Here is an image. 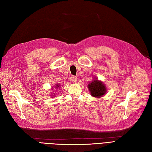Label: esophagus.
Instances as JSON below:
<instances>
[{
    "label": "esophagus",
    "mask_w": 152,
    "mask_h": 152,
    "mask_svg": "<svg viewBox=\"0 0 152 152\" xmlns=\"http://www.w3.org/2000/svg\"><path fill=\"white\" fill-rule=\"evenodd\" d=\"M71 80H72V81L73 83H77V78L76 77H75V76H72V77H71Z\"/></svg>",
    "instance_id": "obj_1"
}]
</instances>
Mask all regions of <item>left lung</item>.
Listing matches in <instances>:
<instances>
[{"label": "left lung", "mask_w": 152, "mask_h": 152, "mask_svg": "<svg viewBox=\"0 0 152 152\" xmlns=\"http://www.w3.org/2000/svg\"><path fill=\"white\" fill-rule=\"evenodd\" d=\"M91 95L95 97H101L106 94V88L105 84L101 81L95 79L88 85Z\"/></svg>", "instance_id": "obj_1"}]
</instances>
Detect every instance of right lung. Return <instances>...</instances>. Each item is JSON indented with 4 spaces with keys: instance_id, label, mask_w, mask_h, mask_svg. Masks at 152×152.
<instances>
[{
    "instance_id": "1",
    "label": "right lung",
    "mask_w": 152,
    "mask_h": 152,
    "mask_svg": "<svg viewBox=\"0 0 152 152\" xmlns=\"http://www.w3.org/2000/svg\"><path fill=\"white\" fill-rule=\"evenodd\" d=\"M58 87H60V85L59 84H56V86H55V88H58ZM55 95V94H54Z\"/></svg>"
}]
</instances>
